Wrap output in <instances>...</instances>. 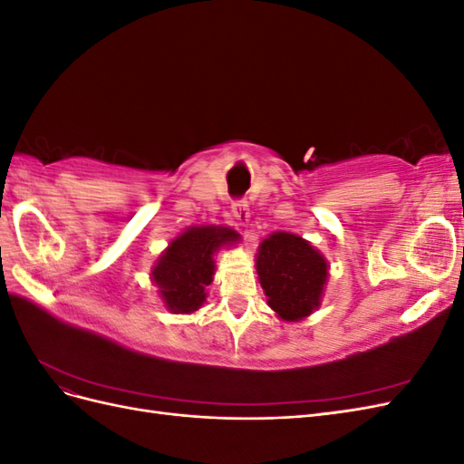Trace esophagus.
<instances>
[{
    "instance_id": "1",
    "label": "esophagus",
    "mask_w": 464,
    "mask_h": 464,
    "mask_svg": "<svg viewBox=\"0 0 464 464\" xmlns=\"http://www.w3.org/2000/svg\"><path fill=\"white\" fill-rule=\"evenodd\" d=\"M232 215L240 220V224H246L247 218H249V213H247V203L244 199H236L232 203Z\"/></svg>"
}]
</instances>
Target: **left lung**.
I'll list each match as a JSON object with an SVG mask.
<instances>
[{
	"label": "left lung",
	"mask_w": 464,
	"mask_h": 464,
	"mask_svg": "<svg viewBox=\"0 0 464 464\" xmlns=\"http://www.w3.org/2000/svg\"><path fill=\"white\" fill-rule=\"evenodd\" d=\"M256 269L266 304L280 319L300 321L319 307L329 265L302 236L275 232L265 237L257 249Z\"/></svg>",
	"instance_id": "1"
}]
</instances>
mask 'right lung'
Listing matches in <instances>:
<instances>
[{
    "instance_id": "1",
    "label": "right lung",
    "mask_w": 464,
    "mask_h": 464,
    "mask_svg": "<svg viewBox=\"0 0 464 464\" xmlns=\"http://www.w3.org/2000/svg\"><path fill=\"white\" fill-rule=\"evenodd\" d=\"M240 240V234L227 227H191L170 242L150 276L160 288V298L172 314L198 312L213 283L215 254Z\"/></svg>"
}]
</instances>
